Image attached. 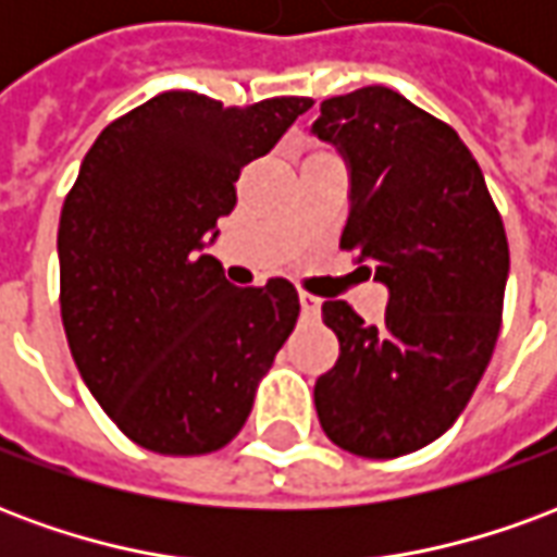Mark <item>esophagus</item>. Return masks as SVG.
I'll use <instances>...</instances> for the list:
<instances>
[{"label":"esophagus","instance_id":"esophagus-1","mask_svg":"<svg viewBox=\"0 0 557 557\" xmlns=\"http://www.w3.org/2000/svg\"><path fill=\"white\" fill-rule=\"evenodd\" d=\"M319 310H322V301H319L315 295H310V292H301V313L307 315V319H315Z\"/></svg>","mask_w":557,"mask_h":557}]
</instances>
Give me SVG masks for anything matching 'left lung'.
<instances>
[{
    "instance_id": "1",
    "label": "left lung",
    "mask_w": 557,
    "mask_h": 557,
    "mask_svg": "<svg viewBox=\"0 0 557 557\" xmlns=\"http://www.w3.org/2000/svg\"><path fill=\"white\" fill-rule=\"evenodd\" d=\"M313 134L337 143L351 166L339 247L361 253L391 289L382 325L346 301L322 304L339 358L315 382V414L343 450L394 459L450 430L490 367L507 232L459 134L394 89L327 98Z\"/></svg>"
}]
</instances>
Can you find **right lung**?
Instances as JSON below:
<instances>
[{
	"label": "right lung",
	"mask_w": 557,
	"mask_h": 557,
	"mask_svg": "<svg viewBox=\"0 0 557 557\" xmlns=\"http://www.w3.org/2000/svg\"><path fill=\"white\" fill-rule=\"evenodd\" d=\"M313 98L163 91L103 127L59 218V307L83 382L131 442L214 454L301 313L289 280L232 286L202 253L235 182Z\"/></svg>",
	"instance_id": "obj_1"
}]
</instances>
